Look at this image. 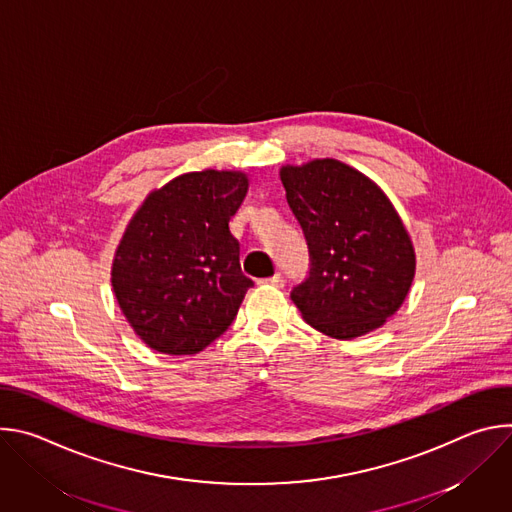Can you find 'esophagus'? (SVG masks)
Listing matches in <instances>:
<instances>
[{"instance_id":"34e87169","label":"esophagus","mask_w":512,"mask_h":512,"mask_svg":"<svg viewBox=\"0 0 512 512\" xmlns=\"http://www.w3.org/2000/svg\"><path fill=\"white\" fill-rule=\"evenodd\" d=\"M265 283H269V285H275V287H283V283H285V279H283V275L281 273H275L273 277H269V279H265Z\"/></svg>"}]
</instances>
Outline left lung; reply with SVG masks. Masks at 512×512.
Instances as JSON below:
<instances>
[{"label": "left lung", "instance_id": "8db88e82", "mask_svg": "<svg viewBox=\"0 0 512 512\" xmlns=\"http://www.w3.org/2000/svg\"><path fill=\"white\" fill-rule=\"evenodd\" d=\"M310 271L291 300L316 330L350 340L387 322L415 275L411 239L383 190L338 160L281 168Z\"/></svg>", "mask_w": 512, "mask_h": 512}]
</instances>
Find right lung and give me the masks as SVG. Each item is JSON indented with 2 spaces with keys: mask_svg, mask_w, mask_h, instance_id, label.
Here are the masks:
<instances>
[{
  "mask_svg": "<svg viewBox=\"0 0 512 512\" xmlns=\"http://www.w3.org/2000/svg\"><path fill=\"white\" fill-rule=\"evenodd\" d=\"M249 180L190 172L152 192L117 247L111 283L135 334L164 354H196L235 320L253 287L229 221Z\"/></svg>",
  "mask_w": 512,
  "mask_h": 512,
  "instance_id": "1",
  "label": "right lung"
}]
</instances>
